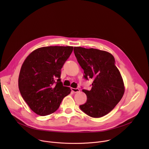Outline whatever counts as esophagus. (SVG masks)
Returning <instances> with one entry per match:
<instances>
[{
	"instance_id": "obj_1",
	"label": "esophagus",
	"mask_w": 149,
	"mask_h": 149,
	"mask_svg": "<svg viewBox=\"0 0 149 149\" xmlns=\"http://www.w3.org/2000/svg\"><path fill=\"white\" fill-rule=\"evenodd\" d=\"M71 90H72V91L73 93H79V92H80V90H79V89H78V88H71Z\"/></svg>"
}]
</instances>
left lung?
Instances as JSON below:
<instances>
[{"instance_id": "8db88e82", "label": "left lung", "mask_w": 149, "mask_h": 149, "mask_svg": "<svg viewBox=\"0 0 149 149\" xmlns=\"http://www.w3.org/2000/svg\"><path fill=\"white\" fill-rule=\"evenodd\" d=\"M75 55L85 73L93 79L90 91L82 90L87 102L81 110L89 116L100 118L109 113L122 98L125 87L121 75L110 53L94 48H74Z\"/></svg>"}]
</instances>
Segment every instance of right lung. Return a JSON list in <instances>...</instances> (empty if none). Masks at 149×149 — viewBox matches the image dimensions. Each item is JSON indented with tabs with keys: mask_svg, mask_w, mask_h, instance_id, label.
I'll return each instance as SVG.
<instances>
[{
	"mask_svg": "<svg viewBox=\"0 0 149 149\" xmlns=\"http://www.w3.org/2000/svg\"><path fill=\"white\" fill-rule=\"evenodd\" d=\"M72 51L73 47L69 46L41 47L24 61L19 75V89L36 114L44 116L54 113L62 99L70 94V88L63 86L60 78L61 68Z\"/></svg>",
	"mask_w": 149,
	"mask_h": 149,
	"instance_id": "add662e5",
	"label": "right lung"
}]
</instances>
